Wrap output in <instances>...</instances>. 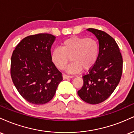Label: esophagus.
Segmentation results:
<instances>
[{
  "instance_id": "esophagus-1",
  "label": "esophagus",
  "mask_w": 134,
  "mask_h": 134,
  "mask_svg": "<svg viewBox=\"0 0 134 134\" xmlns=\"http://www.w3.org/2000/svg\"><path fill=\"white\" fill-rule=\"evenodd\" d=\"M73 78V76H68V75H63V80H66V79H68V78Z\"/></svg>"
}]
</instances>
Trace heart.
<instances>
[{"label": "heart", "instance_id": "b5f03b06", "mask_svg": "<svg viewBox=\"0 0 134 134\" xmlns=\"http://www.w3.org/2000/svg\"><path fill=\"white\" fill-rule=\"evenodd\" d=\"M99 44L95 39L73 37L64 40L61 48H55L51 52V60L57 68L64 70L71 58L72 63L67 72L76 73L81 69H90L98 58Z\"/></svg>", "mask_w": 134, "mask_h": 134}]
</instances>
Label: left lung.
I'll return each mask as SVG.
<instances>
[{
    "label": "left lung",
    "mask_w": 134,
    "mask_h": 134,
    "mask_svg": "<svg viewBox=\"0 0 134 134\" xmlns=\"http://www.w3.org/2000/svg\"><path fill=\"white\" fill-rule=\"evenodd\" d=\"M98 41V58L89 73L83 76V85L78 95L90 104L106 100L119 85L122 74L123 59L115 39L104 31L93 28L86 29Z\"/></svg>",
    "instance_id": "obj_1"
}]
</instances>
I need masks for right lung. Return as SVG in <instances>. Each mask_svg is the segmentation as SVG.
<instances>
[{
    "label": "right lung",
    "mask_w": 134,
    "mask_h": 134,
    "mask_svg": "<svg viewBox=\"0 0 134 134\" xmlns=\"http://www.w3.org/2000/svg\"><path fill=\"white\" fill-rule=\"evenodd\" d=\"M56 37L37 34L24 38L11 57L10 75L20 95L35 105L48 103L53 98L62 74L51 60V48Z\"/></svg>",
    "instance_id": "add662e5"
}]
</instances>
